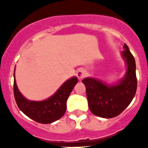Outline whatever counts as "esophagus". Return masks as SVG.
I'll return each instance as SVG.
<instances>
[{
  "mask_svg": "<svg viewBox=\"0 0 148 148\" xmlns=\"http://www.w3.org/2000/svg\"><path fill=\"white\" fill-rule=\"evenodd\" d=\"M86 71L84 69H79L78 71H77V78L81 81V80H82L83 78H84V77L86 76Z\"/></svg>",
  "mask_w": 148,
  "mask_h": 148,
  "instance_id": "34e87169",
  "label": "esophagus"
}]
</instances>
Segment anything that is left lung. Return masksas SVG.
Instances as JSON below:
<instances>
[{
  "label": "left lung",
  "instance_id": "obj_1",
  "mask_svg": "<svg viewBox=\"0 0 148 148\" xmlns=\"http://www.w3.org/2000/svg\"><path fill=\"white\" fill-rule=\"evenodd\" d=\"M124 48L121 57L126 63L127 71L123 78L112 84L95 77H86L82 81L90 110L100 117L111 118L119 115L135 96L138 86L135 60L126 44Z\"/></svg>",
  "mask_w": 148,
  "mask_h": 148
}]
</instances>
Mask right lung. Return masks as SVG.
Segmentation results:
<instances>
[{
  "label": "right lung",
  "instance_id": "1",
  "mask_svg": "<svg viewBox=\"0 0 148 148\" xmlns=\"http://www.w3.org/2000/svg\"><path fill=\"white\" fill-rule=\"evenodd\" d=\"M78 82L76 77L66 81L49 98L45 101L27 100L17 88L14 73V95L19 109L31 119L40 124H51L64 116L67 109V98Z\"/></svg>",
  "mask_w": 148,
  "mask_h": 148
}]
</instances>
